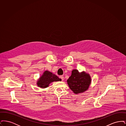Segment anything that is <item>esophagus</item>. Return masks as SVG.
<instances>
[{
    "instance_id": "obj_1",
    "label": "esophagus",
    "mask_w": 126,
    "mask_h": 126,
    "mask_svg": "<svg viewBox=\"0 0 126 126\" xmlns=\"http://www.w3.org/2000/svg\"><path fill=\"white\" fill-rule=\"evenodd\" d=\"M60 79H61L62 81H63V80H64V77H63V76H60Z\"/></svg>"
}]
</instances>
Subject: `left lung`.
Segmentation results:
<instances>
[{
    "instance_id": "1",
    "label": "left lung",
    "mask_w": 126,
    "mask_h": 126,
    "mask_svg": "<svg viewBox=\"0 0 126 126\" xmlns=\"http://www.w3.org/2000/svg\"><path fill=\"white\" fill-rule=\"evenodd\" d=\"M67 83L70 89L77 94L88 90L91 78L90 75L86 72L80 73L77 69H74L71 76L67 80Z\"/></svg>"
}]
</instances>
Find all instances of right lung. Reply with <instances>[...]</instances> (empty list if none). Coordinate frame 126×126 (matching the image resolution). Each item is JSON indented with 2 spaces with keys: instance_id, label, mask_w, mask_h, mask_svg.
<instances>
[{
  "instance_id": "obj_1",
  "label": "right lung",
  "mask_w": 126,
  "mask_h": 126,
  "mask_svg": "<svg viewBox=\"0 0 126 126\" xmlns=\"http://www.w3.org/2000/svg\"><path fill=\"white\" fill-rule=\"evenodd\" d=\"M61 79L56 75L48 71H45L42 76L37 81V85L42 88H45L48 86L49 84L52 82L61 81Z\"/></svg>"
}]
</instances>
